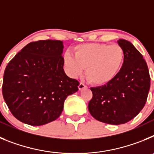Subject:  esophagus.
Here are the masks:
<instances>
[{
  "mask_svg": "<svg viewBox=\"0 0 154 154\" xmlns=\"http://www.w3.org/2000/svg\"><path fill=\"white\" fill-rule=\"evenodd\" d=\"M85 88H87L86 85H85V84H83V83H82V82H80L79 85V90H82V89H85Z\"/></svg>",
  "mask_w": 154,
  "mask_h": 154,
  "instance_id": "34e87169",
  "label": "esophagus"
}]
</instances>
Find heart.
Segmentation results:
<instances>
[{
	"label": "heart",
	"instance_id": "obj_1",
	"mask_svg": "<svg viewBox=\"0 0 154 154\" xmlns=\"http://www.w3.org/2000/svg\"><path fill=\"white\" fill-rule=\"evenodd\" d=\"M124 51L118 44L86 43L75 46L74 56L64 55V63L71 77L76 78L84 72L89 82L103 85L112 81L119 72L124 62Z\"/></svg>",
	"mask_w": 154,
	"mask_h": 154
}]
</instances>
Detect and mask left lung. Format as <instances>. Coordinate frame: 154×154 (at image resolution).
I'll list each match as a JSON object with an SVG mask.
<instances>
[{"label":"left lung","mask_w":154,"mask_h":154,"mask_svg":"<svg viewBox=\"0 0 154 154\" xmlns=\"http://www.w3.org/2000/svg\"><path fill=\"white\" fill-rule=\"evenodd\" d=\"M124 51L119 72L109 83L92 87L89 111L97 120L112 125L123 124L140 112L145 106L150 77L146 61L131 42L119 39Z\"/></svg>","instance_id":"1"}]
</instances>
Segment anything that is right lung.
<instances>
[{
    "mask_svg": "<svg viewBox=\"0 0 154 154\" xmlns=\"http://www.w3.org/2000/svg\"><path fill=\"white\" fill-rule=\"evenodd\" d=\"M63 42L42 40L27 45L8 64L2 93L16 119L31 126L55 120L79 82L63 69Z\"/></svg>",
    "mask_w": 154,
    "mask_h": 154,
    "instance_id": "1",
    "label": "right lung"
}]
</instances>
